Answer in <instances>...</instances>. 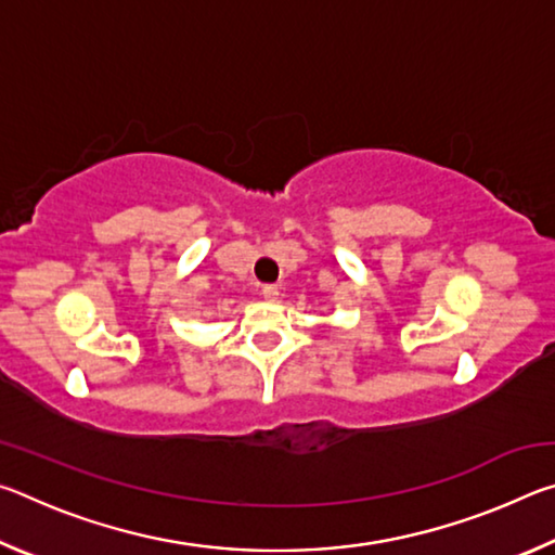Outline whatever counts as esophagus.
Segmentation results:
<instances>
[{
	"mask_svg": "<svg viewBox=\"0 0 555 555\" xmlns=\"http://www.w3.org/2000/svg\"><path fill=\"white\" fill-rule=\"evenodd\" d=\"M261 296H264L267 300H276L279 298V286H264V288H261Z\"/></svg>",
	"mask_w": 555,
	"mask_h": 555,
	"instance_id": "34e87169",
	"label": "esophagus"
}]
</instances>
